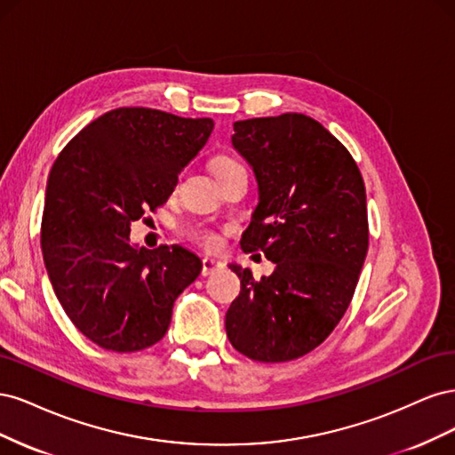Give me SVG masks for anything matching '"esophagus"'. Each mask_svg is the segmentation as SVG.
Segmentation results:
<instances>
[{
  "mask_svg": "<svg viewBox=\"0 0 455 455\" xmlns=\"http://www.w3.org/2000/svg\"><path fill=\"white\" fill-rule=\"evenodd\" d=\"M224 267V264L220 259H216V258H203L201 259V273L204 275H212V273H216V271H220Z\"/></svg>",
  "mask_w": 455,
  "mask_h": 455,
  "instance_id": "34e87169",
  "label": "esophagus"
}]
</instances>
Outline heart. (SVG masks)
<instances>
[{
  "label": "heart",
  "mask_w": 455,
  "mask_h": 455,
  "mask_svg": "<svg viewBox=\"0 0 455 455\" xmlns=\"http://www.w3.org/2000/svg\"><path fill=\"white\" fill-rule=\"evenodd\" d=\"M239 167H241V164L235 159L226 157V156H220V157H216L212 161V172H214L216 178H222L228 172L235 171ZM186 235L194 243L204 246V249H214V246L218 244V235H216V233L212 229H209V228H204V226H191V228H188L186 229Z\"/></svg>",
  "instance_id": "obj_1"
}]
</instances>
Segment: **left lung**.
Returning a JSON list of instances; mask_svg holds the SVG:
<instances>
[{
	"label": "left lung",
	"instance_id": "1",
	"mask_svg": "<svg viewBox=\"0 0 455 455\" xmlns=\"http://www.w3.org/2000/svg\"><path fill=\"white\" fill-rule=\"evenodd\" d=\"M233 131L259 188L241 249L261 251L275 271L254 281L229 266L241 292L226 332L252 361H294L332 334L353 299L368 251L364 182L347 148L304 114L244 119Z\"/></svg>",
	"mask_w": 455,
	"mask_h": 455
}]
</instances>
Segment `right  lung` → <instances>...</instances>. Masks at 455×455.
Masks as SVG:
<instances>
[{"mask_svg": "<svg viewBox=\"0 0 455 455\" xmlns=\"http://www.w3.org/2000/svg\"><path fill=\"white\" fill-rule=\"evenodd\" d=\"M212 129L209 117L117 108L81 129L54 161L41 251L62 309L102 349L154 346L167 334L174 299L199 277L194 252L178 244L136 249L129 233L167 203Z\"/></svg>", "mask_w": 455, "mask_h": 455, "instance_id": "add662e5", "label": "right lung"}]
</instances>
